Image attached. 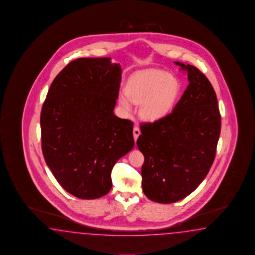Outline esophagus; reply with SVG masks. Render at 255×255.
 Instances as JSON below:
<instances>
[{"label":"esophagus","mask_w":255,"mask_h":255,"mask_svg":"<svg viewBox=\"0 0 255 255\" xmlns=\"http://www.w3.org/2000/svg\"><path fill=\"white\" fill-rule=\"evenodd\" d=\"M141 134V131H140V129L138 128V127H134L133 128V137H134V140H137L138 139V137L139 135Z\"/></svg>","instance_id":"esophagus-1"}]
</instances>
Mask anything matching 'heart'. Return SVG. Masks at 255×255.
Instances as JSON below:
<instances>
[{
  "label": "heart",
  "instance_id": "1",
  "mask_svg": "<svg viewBox=\"0 0 255 255\" xmlns=\"http://www.w3.org/2000/svg\"><path fill=\"white\" fill-rule=\"evenodd\" d=\"M126 92L120 93L118 102L125 112L132 110V102L140 103L139 115L147 121L165 117L174 108L180 92L179 80L172 74L156 68L141 70L130 76Z\"/></svg>",
  "mask_w": 255,
  "mask_h": 255
}]
</instances>
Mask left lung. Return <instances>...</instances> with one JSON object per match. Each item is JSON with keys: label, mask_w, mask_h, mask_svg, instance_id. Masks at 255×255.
I'll return each instance as SVG.
<instances>
[{"label": "left lung", "mask_w": 255, "mask_h": 255, "mask_svg": "<svg viewBox=\"0 0 255 255\" xmlns=\"http://www.w3.org/2000/svg\"><path fill=\"white\" fill-rule=\"evenodd\" d=\"M189 81L173 112L142 124L137 146L144 156L141 186L157 203L187 197L207 176L215 159L221 114L210 80L199 69L175 62Z\"/></svg>", "instance_id": "1"}]
</instances>
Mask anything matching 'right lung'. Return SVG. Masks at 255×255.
<instances>
[{"instance_id": "add662e5", "label": "right lung", "mask_w": 255, "mask_h": 255, "mask_svg": "<svg viewBox=\"0 0 255 255\" xmlns=\"http://www.w3.org/2000/svg\"><path fill=\"white\" fill-rule=\"evenodd\" d=\"M121 79V66L110 57L78 58L53 80L43 104L45 163L77 198L106 195L114 164L134 145L132 122L114 115Z\"/></svg>"}]
</instances>
